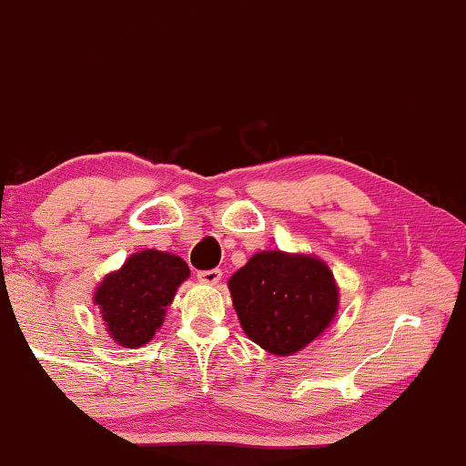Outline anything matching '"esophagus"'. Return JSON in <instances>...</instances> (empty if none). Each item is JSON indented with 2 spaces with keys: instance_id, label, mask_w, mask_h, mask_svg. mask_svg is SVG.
<instances>
[{
  "instance_id": "esophagus-1",
  "label": "esophagus",
  "mask_w": 466,
  "mask_h": 466,
  "mask_svg": "<svg viewBox=\"0 0 466 466\" xmlns=\"http://www.w3.org/2000/svg\"><path fill=\"white\" fill-rule=\"evenodd\" d=\"M221 268H210V270H199L198 273V279L202 281V284H219V279H221Z\"/></svg>"
}]
</instances>
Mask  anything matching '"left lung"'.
<instances>
[{
	"mask_svg": "<svg viewBox=\"0 0 466 466\" xmlns=\"http://www.w3.org/2000/svg\"><path fill=\"white\" fill-rule=\"evenodd\" d=\"M228 286L247 338L279 357L305 349L338 314L333 273L305 253H256Z\"/></svg>",
	"mask_w": 466,
	"mask_h": 466,
	"instance_id": "obj_1",
	"label": "left lung"
}]
</instances>
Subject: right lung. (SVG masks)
<instances>
[{"label":"right lung","mask_w":466,"mask_h":466,"mask_svg":"<svg viewBox=\"0 0 466 466\" xmlns=\"http://www.w3.org/2000/svg\"><path fill=\"white\" fill-rule=\"evenodd\" d=\"M187 277V262L172 253L144 249L127 258L122 268L105 277L94 292L109 338L125 349L148 344Z\"/></svg>","instance_id":"obj_1"}]
</instances>
